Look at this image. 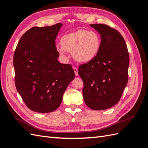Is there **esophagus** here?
I'll list each match as a JSON object with an SVG mask.
<instances>
[{
	"instance_id": "esophagus-1",
	"label": "esophagus",
	"mask_w": 148,
	"mask_h": 148,
	"mask_svg": "<svg viewBox=\"0 0 148 148\" xmlns=\"http://www.w3.org/2000/svg\"><path fill=\"white\" fill-rule=\"evenodd\" d=\"M73 70L75 71V73L76 76H78V69L76 68V67H73Z\"/></svg>"
}]
</instances>
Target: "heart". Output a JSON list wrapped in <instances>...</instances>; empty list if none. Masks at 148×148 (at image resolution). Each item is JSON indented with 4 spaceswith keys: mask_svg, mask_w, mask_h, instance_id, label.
<instances>
[{
    "mask_svg": "<svg viewBox=\"0 0 148 148\" xmlns=\"http://www.w3.org/2000/svg\"><path fill=\"white\" fill-rule=\"evenodd\" d=\"M60 42L61 46H57V51L62 55L65 51L72 52L73 59L80 63H88L95 59L101 44L98 34L86 29L66 34L62 36Z\"/></svg>",
    "mask_w": 148,
    "mask_h": 148,
    "instance_id": "obj_1",
    "label": "heart"
}]
</instances>
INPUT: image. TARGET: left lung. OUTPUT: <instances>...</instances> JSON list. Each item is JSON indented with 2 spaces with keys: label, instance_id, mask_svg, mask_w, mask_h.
<instances>
[{
  "label": "left lung",
  "instance_id": "1",
  "mask_svg": "<svg viewBox=\"0 0 148 148\" xmlns=\"http://www.w3.org/2000/svg\"><path fill=\"white\" fill-rule=\"evenodd\" d=\"M101 34L99 51L95 59L79 66L83 96L92 110H106L119 102L128 80L129 53L119 31L104 24L90 25Z\"/></svg>",
  "mask_w": 148,
  "mask_h": 148
}]
</instances>
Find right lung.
Returning <instances> with one entry per match:
<instances>
[{"label":"right lung","instance_id":"add662e5","mask_svg":"<svg viewBox=\"0 0 148 148\" xmlns=\"http://www.w3.org/2000/svg\"><path fill=\"white\" fill-rule=\"evenodd\" d=\"M62 25L31 28L20 38L13 56L16 88L26 106L39 113L56 110L75 78L72 66L57 60L56 39Z\"/></svg>","mask_w":148,"mask_h":148}]
</instances>
